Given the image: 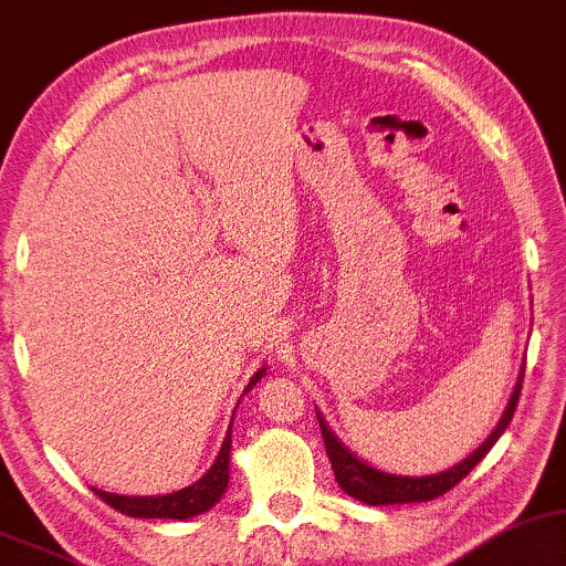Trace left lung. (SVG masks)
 Masks as SVG:
<instances>
[{
	"label": "left lung",
	"mask_w": 566,
	"mask_h": 566,
	"mask_svg": "<svg viewBox=\"0 0 566 566\" xmlns=\"http://www.w3.org/2000/svg\"><path fill=\"white\" fill-rule=\"evenodd\" d=\"M522 374H525V370H522ZM522 374L517 378V386H514L510 405H506L502 420H499L496 428H493L489 439H485L481 447H478L475 452L468 457V460H462L460 464H454V468L443 470V473H436V475H423V478L391 475V473H384V470L370 468L368 462L357 460V457L349 452L345 443L336 439V436L332 433V428L326 426V420L321 418V412H316L318 423H321V436H324V443H326L328 462H332V468H334L336 483H339L342 491L349 493L353 499H360V502L374 504V506L431 502V499L443 496V493L452 491L454 485L460 483L462 478L468 475L470 470H473L475 464L491 452V447L499 441V436L506 431V426H510L512 415H514V410H517V402H520Z\"/></svg>",
	"instance_id": "obj_1"
}]
</instances>
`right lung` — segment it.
<instances>
[{
	"label": "right lung",
	"mask_w": 566,
	"mask_h": 566,
	"mask_svg": "<svg viewBox=\"0 0 566 566\" xmlns=\"http://www.w3.org/2000/svg\"><path fill=\"white\" fill-rule=\"evenodd\" d=\"M266 374V368H261L259 374L250 378L248 389H253L255 384L261 381V376ZM230 449H232V426L224 436V443H221V452L217 460H213L211 470L200 478L198 483L188 485V489L164 493V496H123V493H109L102 489H93L98 493V499L114 506L117 512L127 514V517H146V520H188L196 517V514L209 512L213 504L219 502L221 493L227 491V481H230Z\"/></svg>",
	"instance_id": "right-lung-1"
}]
</instances>
